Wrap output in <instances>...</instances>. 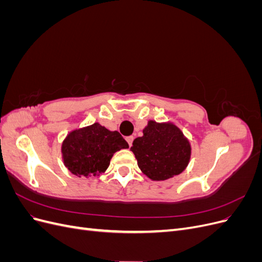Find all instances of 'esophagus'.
<instances>
[{"mask_svg":"<svg viewBox=\"0 0 262 262\" xmlns=\"http://www.w3.org/2000/svg\"><path fill=\"white\" fill-rule=\"evenodd\" d=\"M133 140H134V138H133L132 136H130V137H126V141H128V143H129V145H130V146L132 145V142H133Z\"/></svg>","mask_w":262,"mask_h":262,"instance_id":"obj_1","label":"esophagus"}]
</instances>
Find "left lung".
I'll list each match as a JSON object with an SVG mask.
<instances>
[{"label":"left lung","instance_id":"left-lung-1","mask_svg":"<svg viewBox=\"0 0 262 262\" xmlns=\"http://www.w3.org/2000/svg\"><path fill=\"white\" fill-rule=\"evenodd\" d=\"M131 150L139 168L150 180L162 181L184 171L191 158V144L170 121L148 120L143 136L133 141Z\"/></svg>","mask_w":262,"mask_h":262}]
</instances>
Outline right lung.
Returning <instances> with one entry per match:
<instances>
[{
  "mask_svg": "<svg viewBox=\"0 0 262 262\" xmlns=\"http://www.w3.org/2000/svg\"><path fill=\"white\" fill-rule=\"evenodd\" d=\"M128 147L118 131L95 122L68 133L61 145L62 161L73 175L93 178L107 170L116 152Z\"/></svg>",
  "mask_w": 262,
  "mask_h": 262,
  "instance_id": "1",
  "label": "right lung"
}]
</instances>
